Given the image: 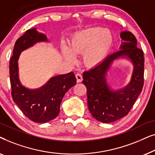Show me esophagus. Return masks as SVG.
<instances>
[{"instance_id":"esophagus-1","label":"esophagus","mask_w":155,"mask_h":155,"mask_svg":"<svg viewBox=\"0 0 155 155\" xmlns=\"http://www.w3.org/2000/svg\"><path fill=\"white\" fill-rule=\"evenodd\" d=\"M75 77L76 79H77V82H81L82 80V76L80 73H76L75 74Z\"/></svg>"}]
</instances>
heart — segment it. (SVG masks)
Instances as JSON below:
<instances>
[{
	"label": "heart",
	"instance_id": "1",
	"mask_svg": "<svg viewBox=\"0 0 155 155\" xmlns=\"http://www.w3.org/2000/svg\"><path fill=\"white\" fill-rule=\"evenodd\" d=\"M111 42V36L109 31L101 27H93L78 33L70 44L69 51H64L65 56L70 62L75 61L74 54L85 53L84 61L87 65H94L101 60Z\"/></svg>",
	"mask_w": 155,
	"mask_h": 155
}]
</instances>
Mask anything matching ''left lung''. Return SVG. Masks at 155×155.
Returning <instances> with one entry per match:
<instances>
[{
  "label": "left lung",
  "instance_id": "1",
  "mask_svg": "<svg viewBox=\"0 0 155 155\" xmlns=\"http://www.w3.org/2000/svg\"><path fill=\"white\" fill-rule=\"evenodd\" d=\"M120 49L107 56L102 62L83 72L82 83L87 88V107L93 117L108 124L124 117L132 109L144 84V54L137 48V40L130 31L120 34ZM119 56H127L134 64L131 82L118 91H111L105 83V75L110 63Z\"/></svg>",
  "mask_w": 155,
  "mask_h": 155
}]
</instances>
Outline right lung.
Listing matches in <instances>:
<instances>
[{
	"label": "right lung",
	"mask_w": 155,
	"mask_h": 155,
	"mask_svg": "<svg viewBox=\"0 0 155 155\" xmlns=\"http://www.w3.org/2000/svg\"><path fill=\"white\" fill-rule=\"evenodd\" d=\"M46 41V36L37 32L35 28L28 29L17 39L13 55L10 61L12 99L29 119L40 124L54 119L58 115L65 94L76 84V78L73 72L51 78L44 86L38 89L28 88L20 82L18 59L21 52L36 42Z\"/></svg>",
	"instance_id": "1"
}]
</instances>
